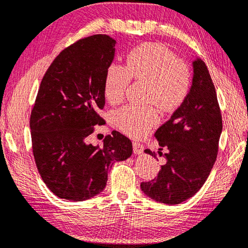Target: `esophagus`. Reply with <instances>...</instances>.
<instances>
[{
  "instance_id": "esophagus-1",
  "label": "esophagus",
  "mask_w": 248,
  "mask_h": 248,
  "mask_svg": "<svg viewBox=\"0 0 248 248\" xmlns=\"http://www.w3.org/2000/svg\"><path fill=\"white\" fill-rule=\"evenodd\" d=\"M133 152L135 155H140L144 152V146L140 143H133Z\"/></svg>"
}]
</instances>
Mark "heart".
Wrapping results in <instances>:
<instances>
[{
    "label": "heart",
    "instance_id": "heart-1",
    "mask_svg": "<svg viewBox=\"0 0 248 248\" xmlns=\"http://www.w3.org/2000/svg\"><path fill=\"white\" fill-rule=\"evenodd\" d=\"M131 78L147 84V103H155L162 110L177 108L187 98L190 89L188 66L160 44H143L131 51L125 67L111 63L106 70L105 96L111 103L124 99ZM116 124L125 134L140 138L158 123L154 108H138L125 106L116 111Z\"/></svg>",
    "mask_w": 248,
    "mask_h": 248
}]
</instances>
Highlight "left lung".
Returning <instances> with one entry per match:
<instances>
[{"label": "left lung", "mask_w": 248, "mask_h": 248, "mask_svg": "<svg viewBox=\"0 0 248 248\" xmlns=\"http://www.w3.org/2000/svg\"><path fill=\"white\" fill-rule=\"evenodd\" d=\"M222 130L215 87L205 63L192 60V80L187 98L155 137L166 158L158 176L142 183L145 195L164 204H179L200 190L214 166ZM145 153L156 157L149 149Z\"/></svg>", "instance_id": "1"}]
</instances>
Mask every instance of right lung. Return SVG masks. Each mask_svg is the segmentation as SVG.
<instances>
[{
    "label": "right lung",
    "instance_id": "right-lung-1",
    "mask_svg": "<svg viewBox=\"0 0 248 248\" xmlns=\"http://www.w3.org/2000/svg\"><path fill=\"white\" fill-rule=\"evenodd\" d=\"M115 45L105 34L82 38L60 52L42 79L30 118L33 155L44 183L61 199L99 195L114 162L133 153L132 142L117 131L101 147L87 143L93 125L104 124L96 110L105 105Z\"/></svg>",
    "mask_w": 248,
    "mask_h": 248
}]
</instances>
